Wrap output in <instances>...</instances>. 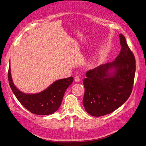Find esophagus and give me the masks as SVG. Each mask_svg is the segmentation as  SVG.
I'll return each instance as SVG.
<instances>
[{"mask_svg":"<svg viewBox=\"0 0 146 146\" xmlns=\"http://www.w3.org/2000/svg\"><path fill=\"white\" fill-rule=\"evenodd\" d=\"M74 81L76 82H79L80 81V78L79 76H76L74 78Z\"/></svg>","mask_w":146,"mask_h":146,"instance_id":"obj_1","label":"esophagus"}]
</instances>
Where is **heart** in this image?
I'll return each instance as SVG.
<instances>
[{"instance_id": "1", "label": "heart", "mask_w": 146, "mask_h": 146, "mask_svg": "<svg viewBox=\"0 0 146 146\" xmlns=\"http://www.w3.org/2000/svg\"><path fill=\"white\" fill-rule=\"evenodd\" d=\"M98 62V59L97 58V57H95L94 58H93L90 62V66L91 67H94L96 66Z\"/></svg>"}]
</instances>
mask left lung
I'll return each mask as SVG.
<instances>
[{"label":"left lung","mask_w":146,"mask_h":146,"mask_svg":"<svg viewBox=\"0 0 146 146\" xmlns=\"http://www.w3.org/2000/svg\"><path fill=\"white\" fill-rule=\"evenodd\" d=\"M121 50L115 61L90 70L84 79L83 104L87 113L99 117L113 112L128 99L135 73L134 54L119 35Z\"/></svg>","instance_id":"obj_1"}]
</instances>
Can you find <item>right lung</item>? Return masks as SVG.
I'll use <instances>...</instances> for the list:
<instances>
[{
	"mask_svg": "<svg viewBox=\"0 0 146 146\" xmlns=\"http://www.w3.org/2000/svg\"><path fill=\"white\" fill-rule=\"evenodd\" d=\"M8 80L12 92L25 108L35 115H48L58 109L66 90L72 84L73 78L56 80L45 90L33 94L24 93L14 85L11 77L10 66Z\"/></svg>",
	"mask_w": 146,
	"mask_h": 146,
	"instance_id": "obj_1",
	"label": "right lung"
}]
</instances>
